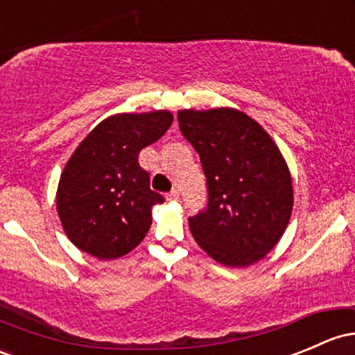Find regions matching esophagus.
<instances>
[{
  "label": "esophagus",
  "instance_id": "34e87169",
  "mask_svg": "<svg viewBox=\"0 0 355 355\" xmlns=\"http://www.w3.org/2000/svg\"><path fill=\"white\" fill-rule=\"evenodd\" d=\"M166 198H167V201H178L179 200V191H178V189H173V191L166 194Z\"/></svg>",
  "mask_w": 355,
  "mask_h": 355
}]
</instances>
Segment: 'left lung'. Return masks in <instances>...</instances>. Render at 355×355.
<instances>
[{"label":"left lung","instance_id":"1","mask_svg":"<svg viewBox=\"0 0 355 355\" xmlns=\"http://www.w3.org/2000/svg\"><path fill=\"white\" fill-rule=\"evenodd\" d=\"M200 154L208 205L189 218L198 245L228 268L261 261L283 237L293 211L288 164L254 118L234 108L178 112Z\"/></svg>","mask_w":355,"mask_h":355}]
</instances>
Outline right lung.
<instances>
[{"mask_svg": "<svg viewBox=\"0 0 355 355\" xmlns=\"http://www.w3.org/2000/svg\"><path fill=\"white\" fill-rule=\"evenodd\" d=\"M173 113H118L93 128L60 174L57 213L69 240L96 259H118L142 242L152 207L164 198L150 189L139 154L169 130Z\"/></svg>", "mask_w": 355, "mask_h": 355, "instance_id": "1", "label": "right lung"}]
</instances>
